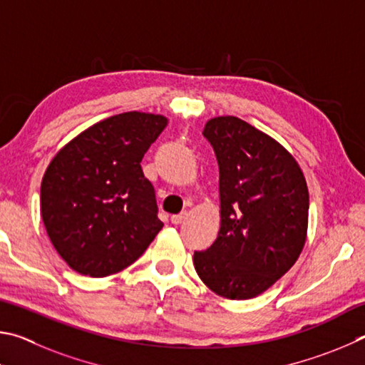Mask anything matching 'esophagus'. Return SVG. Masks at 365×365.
I'll list each match as a JSON object with an SVG mask.
<instances>
[{
    "mask_svg": "<svg viewBox=\"0 0 365 365\" xmlns=\"http://www.w3.org/2000/svg\"><path fill=\"white\" fill-rule=\"evenodd\" d=\"M187 218V213L184 212V213H179V215H173L171 216V222L173 225H181V222Z\"/></svg>",
    "mask_w": 365,
    "mask_h": 365,
    "instance_id": "1",
    "label": "esophagus"
}]
</instances>
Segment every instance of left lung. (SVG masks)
I'll return each mask as SVG.
<instances>
[{"instance_id":"obj_1","label":"left lung","mask_w":365,"mask_h":365,"mask_svg":"<svg viewBox=\"0 0 365 365\" xmlns=\"http://www.w3.org/2000/svg\"><path fill=\"white\" fill-rule=\"evenodd\" d=\"M203 136L220 165V232L194 253L195 271L227 299H250L272 287L308 237V184L285 147L232 115L210 118Z\"/></svg>"}]
</instances>
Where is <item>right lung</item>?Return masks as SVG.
<instances>
[{
  "label": "right lung",
  "instance_id": "obj_1",
  "mask_svg": "<svg viewBox=\"0 0 365 365\" xmlns=\"http://www.w3.org/2000/svg\"><path fill=\"white\" fill-rule=\"evenodd\" d=\"M168 118L125 112L86 128L51 160L41 181L48 237L73 271L107 277L131 266L163 227L140 160Z\"/></svg>",
  "mask_w": 365,
  "mask_h": 365
}]
</instances>
